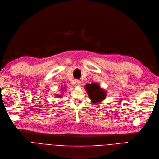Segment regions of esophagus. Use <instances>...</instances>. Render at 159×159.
Segmentation results:
<instances>
[{"label": "esophagus", "mask_w": 159, "mask_h": 159, "mask_svg": "<svg viewBox=\"0 0 159 159\" xmlns=\"http://www.w3.org/2000/svg\"><path fill=\"white\" fill-rule=\"evenodd\" d=\"M75 85L76 86H80V85H81V81H80V80H75Z\"/></svg>", "instance_id": "1"}]
</instances>
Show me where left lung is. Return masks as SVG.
Segmentation results:
<instances>
[{
    "mask_svg": "<svg viewBox=\"0 0 159 159\" xmlns=\"http://www.w3.org/2000/svg\"><path fill=\"white\" fill-rule=\"evenodd\" d=\"M85 89L87 91L88 96L93 103H97L103 101L106 97V93L100 88L99 84L92 83L91 84H87Z\"/></svg>",
    "mask_w": 159,
    "mask_h": 159,
    "instance_id": "obj_1",
    "label": "left lung"
}]
</instances>
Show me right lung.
<instances>
[{
  "instance_id": "obj_1",
  "label": "right lung",
  "mask_w": 159,
  "mask_h": 159,
  "mask_svg": "<svg viewBox=\"0 0 159 159\" xmlns=\"http://www.w3.org/2000/svg\"><path fill=\"white\" fill-rule=\"evenodd\" d=\"M61 95H57V97H59V96H61Z\"/></svg>"
}]
</instances>
